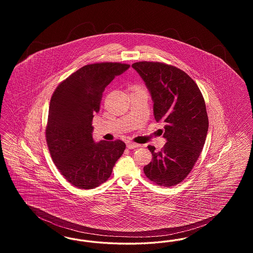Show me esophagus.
Wrapping results in <instances>:
<instances>
[{
  "label": "esophagus",
  "instance_id": "34e87169",
  "mask_svg": "<svg viewBox=\"0 0 253 253\" xmlns=\"http://www.w3.org/2000/svg\"><path fill=\"white\" fill-rule=\"evenodd\" d=\"M140 145L133 143V142H128L127 143V148L128 149H134V148H138Z\"/></svg>",
  "mask_w": 253,
  "mask_h": 253
}]
</instances>
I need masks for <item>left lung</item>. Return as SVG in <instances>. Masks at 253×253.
<instances>
[{
    "label": "left lung",
    "instance_id": "left-lung-1",
    "mask_svg": "<svg viewBox=\"0 0 253 253\" xmlns=\"http://www.w3.org/2000/svg\"><path fill=\"white\" fill-rule=\"evenodd\" d=\"M132 67L151 94L156 121L165 123L167 143L159 152L148 146L153 159L144 173L159 186H174L187 177L204 147L209 129L204 98L193 79L174 66L139 61Z\"/></svg>",
    "mask_w": 253,
    "mask_h": 253
}]
</instances>
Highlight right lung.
<instances>
[{
  "label": "right lung",
  "mask_w": 253,
  "mask_h": 253,
  "mask_svg": "<svg viewBox=\"0 0 253 253\" xmlns=\"http://www.w3.org/2000/svg\"><path fill=\"white\" fill-rule=\"evenodd\" d=\"M129 64H88L73 73L50 100L46 142L60 173L73 186L94 189L108 179L126 145L121 140L96 142L92 121L107 85Z\"/></svg>",
  "instance_id": "obj_1"
}]
</instances>
